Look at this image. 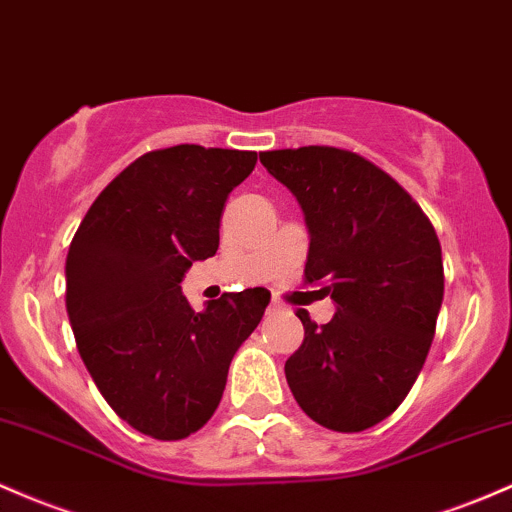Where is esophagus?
<instances>
[{
    "label": "esophagus",
    "mask_w": 512,
    "mask_h": 512,
    "mask_svg": "<svg viewBox=\"0 0 512 512\" xmlns=\"http://www.w3.org/2000/svg\"><path fill=\"white\" fill-rule=\"evenodd\" d=\"M282 311H286V306L279 299H274L272 303H269V313H282Z\"/></svg>",
    "instance_id": "1"
}]
</instances>
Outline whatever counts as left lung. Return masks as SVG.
<instances>
[{
  "mask_svg": "<svg viewBox=\"0 0 512 512\" xmlns=\"http://www.w3.org/2000/svg\"><path fill=\"white\" fill-rule=\"evenodd\" d=\"M260 162L306 216L303 279L335 301L320 328L296 311L303 342L284 364L289 389L323 428H372L401 406L435 338L445 296L435 228L396 179L350 150L306 145Z\"/></svg>",
  "mask_w": 512,
  "mask_h": 512,
  "instance_id": "obj_1",
  "label": "left lung"
}]
</instances>
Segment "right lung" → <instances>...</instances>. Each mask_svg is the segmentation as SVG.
<instances>
[{"label":"right lung","mask_w":512,"mask_h":512,"mask_svg":"<svg viewBox=\"0 0 512 512\" xmlns=\"http://www.w3.org/2000/svg\"><path fill=\"white\" fill-rule=\"evenodd\" d=\"M250 150H150L111 179L65 262L77 350L121 420L155 440L204 428L228 367L269 303L262 286L194 311L184 272L218 250L228 194L255 170Z\"/></svg>","instance_id":"obj_1"}]
</instances>
